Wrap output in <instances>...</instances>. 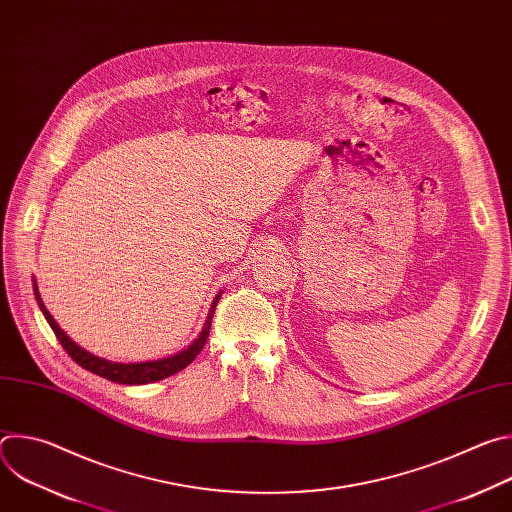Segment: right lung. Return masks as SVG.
Segmentation results:
<instances>
[{
	"label": "right lung",
	"mask_w": 512,
	"mask_h": 512,
	"mask_svg": "<svg viewBox=\"0 0 512 512\" xmlns=\"http://www.w3.org/2000/svg\"><path fill=\"white\" fill-rule=\"evenodd\" d=\"M32 285H34V296H36V302H38V308L42 310L46 322L50 324L52 332L56 334L58 342L62 344V348L68 352V356L75 360L77 364H81L83 369H87L89 373H95L107 381H113V383H119V385H145V383H156V381H162L166 377H172L176 373H180L182 369H186L188 364L198 356V352L204 348L206 344V338H208V332H210V320H212V314H214V308L218 304V300H221V294H216V298L212 300L210 304V310L206 314V320L202 324V330L198 334V338L184 350L172 354V356H164V358H158V360H145V362H113V360H107V358H101V356H95L91 354L89 350L81 348L75 340H70L66 336V332L56 324V320L50 316V312L46 310L42 298H40V291H38V283L36 279H32Z\"/></svg>",
	"instance_id": "obj_1"
}]
</instances>
